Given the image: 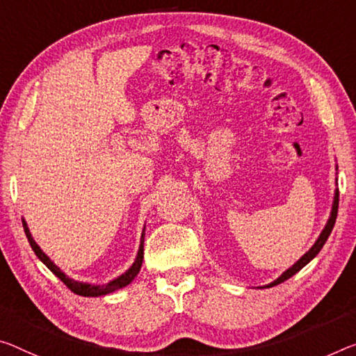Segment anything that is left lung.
<instances>
[{
    "mask_svg": "<svg viewBox=\"0 0 356 356\" xmlns=\"http://www.w3.org/2000/svg\"><path fill=\"white\" fill-rule=\"evenodd\" d=\"M337 209H339V191H336V197H334V205H332V211H331V218H330V221H327V224H326V227L323 229V232H321V235L318 237V240H316L315 242V245L314 247H312L307 253H305L302 258H300L296 264H294L293 267H289V269L283 273V275L280 277V278H277L275 282L273 283H270V285H267V288H270V286H275V285H278V283H282V282H285V280H288L289 277H293L294 273H298L300 269H302V267L305 266V264H309V262L315 258L316 254L320 253V250L323 248V245H325V242L327 240V237H330V234H331V231H332V227H334V222H336V218H337Z\"/></svg>",
    "mask_w": 356,
    "mask_h": 356,
    "instance_id": "left-lung-1",
    "label": "left lung"
}]
</instances>
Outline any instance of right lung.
<instances>
[{"label": "right lung", "mask_w": 356, "mask_h": 356, "mask_svg": "<svg viewBox=\"0 0 356 356\" xmlns=\"http://www.w3.org/2000/svg\"><path fill=\"white\" fill-rule=\"evenodd\" d=\"M22 222H24V231H25V235H26V238H29V242H30V247L33 248V251H35V254L38 256V258H40L42 262H44V264L49 267V269H51L54 273H56V275L60 278V280H62L65 285H67V288L68 289H71V291H73L74 294H79V296H84V298H89V296H103V294H108V293H113V291H116V289H121V288H124V286H127L130 282L134 280V278L136 277V273L140 272V267H141V262H143V242H145V238L141 237V245H140V250H138V256H136V261L134 262V266L130 267V269L125 272V273H122L121 277L119 278H116V280H113V282H109L108 285H98V286H95V285H89V283H79V282H74V280H71V278H68L67 275H65V273L58 269V267L54 264V262L47 258V256L42 253V250L38 247L36 245V242L35 240L31 238V234H30V231H29V227H26V222L22 220ZM145 235V234H143Z\"/></svg>", "instance_id": "right-lung-1"}]
</instances>
